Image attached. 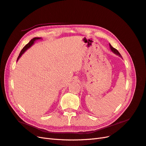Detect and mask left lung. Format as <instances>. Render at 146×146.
<instances>
[{
  "label": "left lung",
  "mask_w": 146,
  "mask_h": 146,
  "mask_svg": "<svg viewBox=\"0 0 146 146\" xmlns=\"http://www.w3.org/2000/svg\"><path fill=\"white\" fill-rule=\"evenodd\" d=\"M110 48H111V51H112L113 53H114V54H116V55H119V56L121 57V55L120 54V53H119V52H118V50H117V49H116V48H114V47H113L111 46V45L110 44Z\"/></svg>",
  "instance_id": "obj_1"
}]
</instances>
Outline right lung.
<instances>
[{
	"label": "right lung",
	"mask_w": 146,
	"mask_h": 146,
	"mask_svg": "<svg viewBox=\"0 0 146 146\" xmlns=\"http://www.w3.org/2000/svg\"><path fill=\"white\" fill-rule=\"evenodd\" d=\"M41 39V38H38V37H35V38H33L32 39H31V41L27 44V45H25V46H24V47L23 48V49H22V50L21 51V52H20V54H19V56H18V57H17V61H18V60L19 59V58L20 57L22 56V55H23L24 53L29 48H30L31 46H32L33 44H34V42L36 41V40H37V39Z\"/></svg>",
	"instance_id": "obj_1"
}]
</instances>
